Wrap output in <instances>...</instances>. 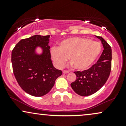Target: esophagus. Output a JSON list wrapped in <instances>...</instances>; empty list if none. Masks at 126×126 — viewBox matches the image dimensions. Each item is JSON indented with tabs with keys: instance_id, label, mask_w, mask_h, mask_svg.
Segmentation results:
<instances>
[{
	"instance_id": "1",
	"label": "esophagus",
	"mask_w": 126,
	"mask_h": 126,
	"mask_svg": "<svg viewBox=\"0 0 126 126\" xmlns=\"http://www.w3.org/2000/svg\"><path fill=\"white\" fill-rule=\"evenodd\" d=\"M63 73H64V74H67V73H69V71H67V70H63Z\"/></svg>"
}]
</instances>
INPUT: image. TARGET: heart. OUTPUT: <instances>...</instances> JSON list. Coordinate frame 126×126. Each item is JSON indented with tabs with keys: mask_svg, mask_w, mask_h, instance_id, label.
I'll return each instance as SVG.
<instances>
[{
	"mask_svg": "<svg viewBox=\"0 0 126 126\" xmlns=\"http://www.w3.org/2000/svg\"><path fill=\"white\" fill-rule=\"evenodd\" d=\"M102 51L100 43L83 37H73L63 40L59 47H53L50 54L55 65L62 67L69 57L75 69L87 70L93 65Z\"/></svg>",
	"mask_w": 126,
	"mask_h": 126,
	"instance_id": "heart-1",
	"label": "heart"
}]
</instances>
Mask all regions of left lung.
<instances>
[{
  "label": "left lung",
  "instance_id": "8db88e82",
  "mask_svg": "<svg viewBox=\"0 0 126 126\" xmlns=\"http://www.w3.org/2000/svg\"><path fill=\"white\" fill-rule=\"evenodd\" d=\"M101 40L104 50L96 64L88 70L75 72L76 80L70 84L73 90L82 96H89L101 89L107 80L111 72L112 51L107 41L102 37L96 36Z\"/></svg>",
  "mask_w": 126,
  "mask_h": 126
}]
</instances>
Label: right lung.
Returning a JSON list of instances; mask_svg holds the SVG:
<instances>
[{
  "mask_svg": "<svg viewBox=\"0 0 126 126\" xmlns=\"http://www.w3.org/2000/svg\"><path fill=\"white\" fill-rule=\"evenodd\" d=\"M51 35H33L22 39L12 51L13 72L18 84L28 94L44 96L50 92L61 70L51 59L49 40ZM41 52L38 53L37 49Z\"/></svg>",
  "mask_w": 126,
  "mask_h": 126,
  "instance_id": "1",
  "label": "right lung"
}]
</instances>
